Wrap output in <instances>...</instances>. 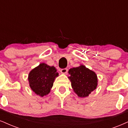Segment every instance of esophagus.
I'll return each instance as SVG.
<instances>
[{
    "label": "esophagus",
    "mask_w": 128,
    "mask_h": 128,
    "mask_svg": "<svg viewBox=\"0 0 128 128\" xmlns=\"http://www.w3.org/2000/svg\"><path fill=\"white\" fill-rule=\"evenodd\" d=\"M60 72L64 74H66L68 72V69L67 68H64V69H60Z\"/></svg>",
    "instance_id": "esophagus-1"
}]
</instances>
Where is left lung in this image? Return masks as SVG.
<instances>
[{
	"mask_svg": "<svg viewBox=\"0 0 128 128\" xmlns=\"http://www.w3.org/2000/svg\"><path fill=\"white\" fill-rule=\"evenodd\" d=\"M68 78L74 92L80 97H86L97 88L98 80L96 74L84 65L70 68Z\"/></svg>",
	"mask_w": 128,
	"mask_h": 128,
	"instance_id": "1",
	"label": "left lung"
}]
</instances>
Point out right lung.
<instances>
[{
  "label": "right lung",
  "instance_id": "add662e5",
  "mask_svg": "<svg viewBox=\"0 0 128 128\" xmlns=\"http://www.w3.org/2000/svg\"><path fill=\"white\" fill-rule=\"evenodd\" d=\"M58 76L55 67L42 63L29 73L30 86L37 95L43 97L50 92L55 78Z\"/></svg>",
  "mask_w": 128,
  "mask_h": 128
}]
</instances>
